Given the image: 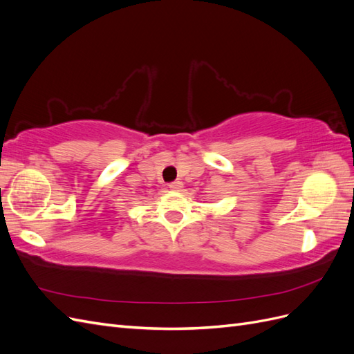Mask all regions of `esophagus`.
<instances>
[{
    "mask_svg": "<svg viewBox=\"0 0 354 354\" xmlns=\"http://www.w3.org/2000/svg\"><path fill=\"white\" fill-rule=\"evenodd\" d=\"M169 189L178 192V190L183 189V183H181V181H173V183H169Z\"/></svg>",
    "mask_w": 354,
    "mask_h": 354,
    "instance_id": "esophagus-1",
    "label": "esophagus"
}]
</instances>
